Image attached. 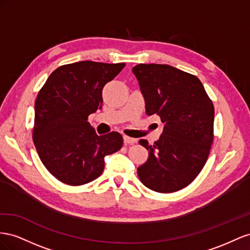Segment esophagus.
Returning <instances> with one entry per match:
<instances>
[{
  "label": "esophagus",
  "mask_w": 250,
  "mask_h": 250,
  "mask_svg": "<svg viewBox=\"0 0 250 250\" xmlns=\"http://www.w3.org/2000/svg\"><path fill=\"white\" fill-rule=\"evenodd\" d=\"M136 141H137L136 139L126 136V135H124V142H125V146H127V145H134Z\"/></svg>",
  "instance_id": "34e87169"
}]
</instances>
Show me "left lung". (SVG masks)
<instances>
[{
	"mask_svg": "<svg viewBox=\"0 0 250 250\" xmlns=\"http://www.w3.org/2000/svg\"><path fill=\"white\" fill-rule=\"evenodd\" d=\"M145 96L147 115L165 124L160 138L148 145L145 165L137 168L140 181L157 192L187 188L200 174L213 141L215 109L200 80L169 65L138 63L133 68Z\"/></svg>",
	"mask_w": 250,
	"mask_h": 250,
	"instance_id": "left-lung-1",
	"label": "left lung"
}]
</instances>
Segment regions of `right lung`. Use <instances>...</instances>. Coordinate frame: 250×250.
<instances>
[{"mask_svg":"<svg viewBox=\"0 0 250 250\" xmlns=\"http://www.w3.org/2000/svg\"><path fill=\"white\" fill-rule=\"evenodd\" d=\"M125 62L92 61L62 65L50 74L34 104L32 139L49 173L73 187L102 175L104 157L121 148L118 132L97 135L88 123L103 106V89Z\"/></svg>","mask_w":250,"mask_h":250,"instance_id":"add662e5","label":"right lung"}]
</instances>
